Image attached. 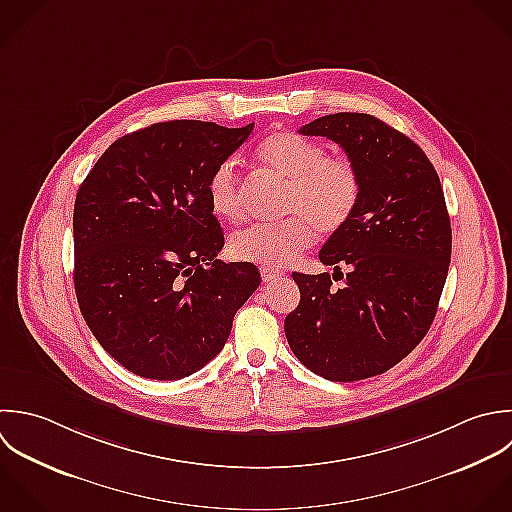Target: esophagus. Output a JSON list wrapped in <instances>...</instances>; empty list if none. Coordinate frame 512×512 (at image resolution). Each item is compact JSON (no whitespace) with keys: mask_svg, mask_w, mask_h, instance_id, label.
Instances as JSON below:
<instances>
[{"mask_svg":"<svg viewBox=\"0 0 512 512\" xmlns=\"http://www.w3.org/2000/svg\"><path fill=\"white\" fill-rule=\"evenodd\" d=\"M259 273H261L263 283H269V281H273V279H277V277H281V275H283V271L273 269V267H261V269H259Z\"/></svg>","mask_w":512,"mask_h":512,"instance_id":"1","label":"esophagus"}]
</instances>
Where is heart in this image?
<instances>
[{
    "instance_id": "heart-1",
    "label": "heart",
    "mask_w": 512,
    "mask_h": 512,
    "mask_svg": "<svg viewBox=\"0 0 512 512\" xmlns=\"http://www.w3.org/2000/svg\"><path fill=\"white\" fill-rule=\"evenodd\" d=\"M255 159L265 171L287 183L285 213L293 215L279 223H255L237 231L229 241L233 259L283 267L315 243V229L333 235L353 219L363 179L351 157L327 155L319 141L279 131L261 141ZM207 193L217 217L225 221L243 217L241 181L233 161L215 167Z\"/></svg>"
}]
</instances>
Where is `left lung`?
Wrapping results in <instances>:
<instances>
[{"label":"left lung","instance_id":"obj_1","mask_svg":"<svg viewBox=\"0 0 512 512\" xmlns=\"http://www.w3.org/2000/svg\"><path fill=\"white\" fill-rule=\"evenodd\" d=\"M299 133L339 143L363 191L353 219L319 251L342 289L329 273H293L301 301L285 335L309 371L337 383L369 379L403 361L437 315L453 245L445 193L425 151L375 115L333 113Z\"/></svg>","mask_w":512,"mask_h":512}]
</instances>
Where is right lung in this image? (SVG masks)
<instances>
[{
    "label": "right lung",
    "instance_id": "right-lung-1",
    "mask_svg": "<svg viewBox=\"0 0 512 512\" xmlns=\"http://www.w3.org/2000/svg\"><path fill=\"white\" fill-rule=\"evenodd\" d=\"M251 131L153 123L111 143L77 191V303L99 345L139 377L177 381L205 367L261 283L253 263L217 259L225 239L207 193Z\"/></svg>",
    "mask_w": 512,
    "mask_h": 512
}]
</instances>
